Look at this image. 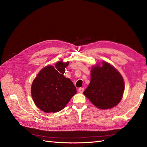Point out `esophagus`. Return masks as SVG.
I'll return each mask as SVG.
<instances>
[{
	"label": "esophagus",
	"mask_w": 147,
	"mask_h": 147,
	"mask_svg": "<svg viewBox=\"0 0 147 147\" xmlns=\"http://www.w3.org/2000/svg\"><path fill=\"white\" fill-rule=\"evenodd\" d=\"M84 88H80L79 89H78V91L80 92V93H82L83 91H84Z\"/></svg>",
	"instance_id": "1"
}]
</instances>
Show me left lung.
I'll list each match as a JSON object with an SVG mask.
<instances>
[{
  "label": "left lung",
  "instance_id": "1",
  "mask_svg": "<svg viewBox=\"0 0 147 147\" xmlns=\"http://www.w3.org/2000/svg\"><path fill=\"white\" fill-rule=\"evenodd\" d=\"M93 67L91 82L83 94L92 104L100 109L114 107L121 101L124 90L122 76L106 62Z\"/></svg>",
  "mask_w": 147,
  "mask_h": 147
}]
</instances>
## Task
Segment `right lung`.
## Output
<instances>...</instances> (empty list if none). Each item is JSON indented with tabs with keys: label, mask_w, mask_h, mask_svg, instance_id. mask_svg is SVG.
<instances>
[{
	"label": "right lung",
	"mask_w": 147,
	"mask_h": 147,
	"mask_svg": "<svg viewBox=\"0 0 147 147\" xmlns=\"http://www.w3.org/2000/svg\"><path fill=\"white\" fill-rule=\"evenodd\" d=\"M69 63L59 61L40 71L31 86V94L35 105L47 113L63 110L77 93L76 88L63 74Z\"/></svg>",
	"instance_id": "obj_1"
}]
</instances>
